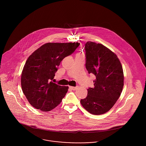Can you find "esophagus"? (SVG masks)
Returning a JSON list of instances; mask_svg holds the SVG:
<instances>
[{
    "label": "esophagus",
    "instance_id": "obj_1",
    "mask_svg": "<svg viewBox=\"0 0 146 146\" xmlns=\"http://www.w3.org/2000/svg\"><path fill=\"white\" fill-rule=\"evenodd\" d=\"M77 88H78L77 86H76V87H74V86H70V89H71V90H76Z\"/></svg>",
    "mask_w": 146,
    "mask_h": 146
}]
</instances>
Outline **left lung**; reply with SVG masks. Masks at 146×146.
<instances>
[{
	"instance_id": "8db88e82",
	"label": "left lung",
	"mask_w": 146,
	"mask_h": 146,
	"mask_svg": "<svg viewBox=\"0 0 146 146\" xmlns=\"http://www.w3.org/2000/svg\"><path fill=\"white\" fill-rule=\"evenodd\" d=\"M85 67L94 74V88L88 89V95L80 100L84 108L93 115L108 112L120 97L124 86L122 65L116 54L104 45L88 42L85 45Z\"/></svg>"
}]
</instances>
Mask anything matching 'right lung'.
I'll return each instance as SVG.
<instances>
[{
    "mask_svg": "<svg viewBox=\"0 0 146 146\" xmlns=\"http://www.w3.org/2000/svg\"><path fill=\"white\" fill-rule=\"evenodd\" d=\"M76 42H48L27 58L21 74L22 91L30 104L42 111H50L60 104L68 86L53 83L57 67L79 46Z\"/></svg>",
    "mask_w": 146,
    "mask_h": 146,
    "instance_id": "1",
    "label": "right lung"
}]
</instances>
